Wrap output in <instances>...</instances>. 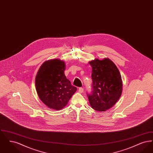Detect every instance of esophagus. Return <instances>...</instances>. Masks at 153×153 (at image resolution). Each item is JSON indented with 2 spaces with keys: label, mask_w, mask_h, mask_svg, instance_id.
I'll use <instances>...</instances> for the list:
<instances>
[{
  "label": "esophagus",
  "mask_w": 153,
  "mask_h": 153,
  "mask_svg": "<svg viewBox=\"0 0 153 153\" xmlns=\"http://www.w3.org/2000/svg\"><path fill=\"white\" fill-rule=\"evenodd\" d=\"M83 92H84V88H80L79 89V93H80V94H82Z\"/></svg>",
  "instance_id": "34e87169"
}]
</instances>
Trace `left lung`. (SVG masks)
Here are the masks:
<instances>
[{"instance_id": "left-lung-1", "label": "left lung", "mask_w": 153, "mask_h": 153, "mask_svg": "<svg viewBox=\"0 0 153 153\" xmlns=\"http://www.w3.org/2000/svg\"><path fill=\"white\" fill-rule=\"evenodd\" d=\"M92 68V94L88 95L93 109L105 111L114 105L123 90V82L115 64L108 58H97L89 62Z\"/></svg>"}]
</instances>
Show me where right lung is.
I'll return each mask as SVG.
<instances>
[{"mask_svg": "<svg viewBox=\"0 0 153 153\" xmlns=\"http://www.w3.org/2000/svg\"><path fill=\"white\" fill-rule=\"evenodd\" d=\"M65 66V62L58 58L48 60L41 66L36 74L37 94L49 108L59 110L65 107L77 90L66 77Z\"/></svg>", "mask_w": 153, "mask_h": 153, "instance_id": "right-lung-1", "label": "right lung"}]
</instances>
